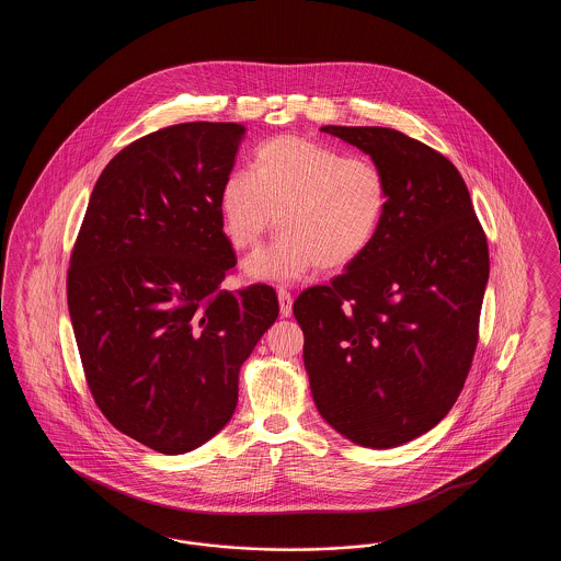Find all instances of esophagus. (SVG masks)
I'll use <instances>...</instances> for the list:
<instances>
[{"label":"esophagus","instance_id":"esophagus-1","mask_svg":"<svg viewBox=\"0 0 561 561\" xmlns=\"http://www.w3.org/2000/svg\"><path fill=\"white\" fill-rule=\"evenodd\" d=\"M277 298H279V311L284 318L293 316V294L288 293L286 288H279L277 290Z\"/></svg>","mask_w":561,"mask_h":561}]
</instances>
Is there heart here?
<instances>
[{"label": "heart", "instance_id": "obj_1", "mask_svg": "<svg viewBox=\"0 0 561 561\" xmlns=\"http://www.w3.org/2000/svg\"><path fill=\"white\" fill-rule=\"evenodd\" d=\"M387 206L389 185L373 160L293 134L263 142L250 172H231L220 187L233 248L256 250L277 220L282 238L245 267L273 282H294L313 267L353 265L376 240Z\"/></svg>", "mask_w": 561, "mask_h": 561}]
</instances>
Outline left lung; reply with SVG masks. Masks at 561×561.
I'll return each mask as SVG.
<instances>
[{"label": "left lung", "instance_id": "obj_1", "mask_svg": "<svg viewBox=\"0 0 561 561\" xmlns=\"http://www.w3.org/2000/svg\"><path fill=\"white\" fill-rule=\"evenodd\" d=\"M385 172L389 206L364 256L294 300L321 416L366 448H396L458 400L480 339L488 241L462 176L425 142L323 126Z\"/></svg>", "mask_w": 561, "mask_h": 561}]
</instances>
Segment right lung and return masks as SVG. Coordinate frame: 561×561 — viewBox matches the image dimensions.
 <instances>
[{"label": "right lung", "instance_id": "right-lung-1", "mask_svg": "<svg viewBox=\"0 0 561 561\" xmlns=\"http://www.w3.org/2000/svg\"><path fill=\"white\" fill-rule=\"evenodd\" d=\"M245 128L188 122L124 147L99 176L67 273L88 389L108 423L161 454L229 423L238 376L277 320L267 284H220L238 256L220 187Z\"/></svg>", "mask_w": 561, "mask_h": 561}]
</instances>
